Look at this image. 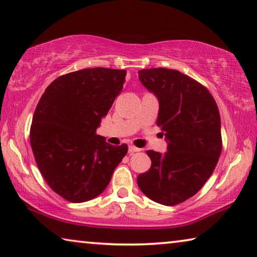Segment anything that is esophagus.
Instances as JSON below:
<instances>
[{"label": "esophagus", "instance_id": "esophagus-1", "mask_svg": "<svg viewBox=\"0 0 257 257\" xmlns=\"http://www.w3.org/2000/svg\"><path fill=\"white\" fill-rule=\"evenodd\" d=\"M141 149L136 148V146L134 145H129V153H134V152H140Z\"/></svg>", "mask_w": 257, "mask_h": 257}]
</instances>
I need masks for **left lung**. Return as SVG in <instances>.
Here are the masks:
<instances>
[{
  "mask_svg": "<svg viewBox=\"0 0 257 257\" xmlns=\"http://www.w3.org/2000/svg\"><path fill=\"white\" fill-rule=\"evenodd\" d=\"M142 84L159 100L157 125L167 152L146 151L152 165L137 184L151 200L175 206L201 189L222 152L221 116L208 89L183 73L168 68L138 72Z\"/></svg>",
  "mask_w": 257,
  "mask_h": 257,
  "instance_id": "left-lung-1",
  "label": "left lung"
}]
</instances>
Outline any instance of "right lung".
I'll list each match as a JSON object with an SVG mask.
<instances>
[{
    "label": "right lung",
    "instance_id": "1",
    "mask_svg": "<svg viewBox=\"0 0 257 257\" xmlns=\"http://www.w3.org/2000/svg\"><path fill=\"white\" fill-rule=\"evenodd\" d=\"M127 71L84 68L57 77L35 108L31 146L48 185L71 202H84L106 189L128 146H113L96 134Z\"/></svg>",
    "mask_w": 257,
    "mask_h": 257
}]
</instances>
